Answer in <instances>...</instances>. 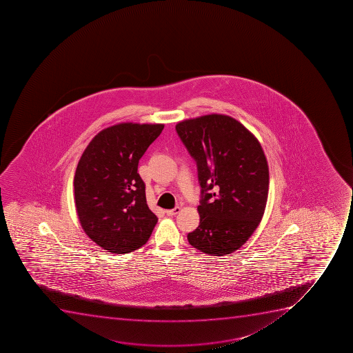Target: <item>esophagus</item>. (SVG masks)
Wrapping results in <instances>:
<instances>
[{
    "label": "esophagus",
    "instance_id": "34e87169",
    "mask_svg": "<svg viewBox=\"0 0 353 353\" xmlns=\"http://www.w3.org/2000/svg\"><path fill=\"white\" fill-rule=\"evenodd\" d=\"M181 207H174V210H167V215H169V216H172V215H177V214L181 212Z\"/></svg>",
    "mask_w": 353,
    "mask_h": 353
}]
</instances>
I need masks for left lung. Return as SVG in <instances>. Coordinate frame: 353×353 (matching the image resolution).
Returning <instances> with one entry per match:
<instances>
[{
	"label": "left lung",
	"mask_w": 353,
	"mask_h": 353,
	"mask_svg": "<svg viewBox=\"0 0 353 353\" xmlns=\"http://www.w3.org/2000/svg\"><path fill=\"white\" fill-rule=\"evenodd\" d=\"M196 160L201 200L190 244L206 254H230L248 241L265 213L269 169L259 140L237 119L210 114L177 123Z\"/></svg>",
	"instance_id": "left-lung-1"
}]
</instances>
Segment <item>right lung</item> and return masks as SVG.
Wrapping results in <instances>:
<instances>
[{
  "instance_id": "add662e5",
  "label": "right lung",
  "mask_w": 353,
  "mask_h": 353,
  "mask_svg": "<svg viewBox=\"0 0 353 353\" xmlns=\"http://www.w3.org/2000/svg\"><path fill=\"white\" fill-rule=\"evenodd\" d=\"M163 128L119 123L100 131L81 154L74 179L76 210L85 234L105 251H136L157 223L138 163Z\"/></svg>"
}]
</instances>
